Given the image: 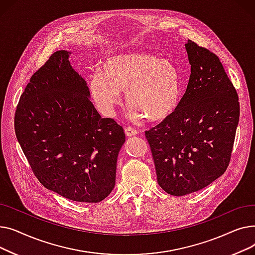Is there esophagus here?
Returning <instances> with one entry per match:
<instances>
[{"label": "esophagus", "mask_w": 255, "mask_h": 255, "mask_svg": "<svg viewBox=\"0 0 255 255\" xmlns=\"http://www.w3.org/2000/svg\"><path fill=\"white\" fill-rule=\"evenodd\" d=\"M125 133H126V135L127 136H134V135H136L137 134V130H135L134 128H132V127H127V128H125Z\"/></svg>", "instance_id": "obj_1"}]
</instances>
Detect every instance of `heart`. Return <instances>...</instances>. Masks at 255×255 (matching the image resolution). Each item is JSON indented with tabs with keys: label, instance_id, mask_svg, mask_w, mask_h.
<instances>
[{
	"label": "heart",
	"instance_id": "b5f03b06",
	"mask_svg": "<svg viewBox=\"0 0 255 255\" xmlns=\"http://www.w3.org/2000/svg\"><path fill=\"white\" fill-rule=\"evenodd\" d=\"M90 90L99 111L112 116L126 91L131 115L158 122L169 117L180 101L181 80L177 67L148 52H133L107 59L103 70L94 72Z\"/></svg>",
	"mask_w": 255,
	"mask_h": 255
}]
</instances>
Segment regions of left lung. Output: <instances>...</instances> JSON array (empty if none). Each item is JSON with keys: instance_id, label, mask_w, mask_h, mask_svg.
I'll list each match as a JSON object with an SVG mask.
<instances>
[{"instance_id": "8db88e82", "label": "left lung", "mask_w": 255, "mask_h": 255, "mask_svg": "<svg viewBox=\"0 0 255 255\" xmlns=\"http://www.w3.org/2000/svg\"><path fill=\"white\" fill-rule=\"evenodd\" d=\"M191 74L177 109L145 131L157 182L183 196L222 176L231 161L240 117L238 93L219 58L188 40Z\"/></svg>"}]
</instances>
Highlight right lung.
Masks as SVG:
<instances>
[{
    "label": "right lung",
    "instance_id": "add662e5",
    "mask_svg": "<svg viewBox=\"0 0 255 255\" xmlns=\"http://www.w3.org/2000/svg\"><path fill=\"white\" fill-rule=\"evenodd\" d=\"M70 53L53 52L32 75L16 107L15 134L45 188L74 202L99 203L115 187L125 133L94 107Z\"/></svg>",
    "mask_w": 255,
    "mask_h": 255
}]
</instances>
